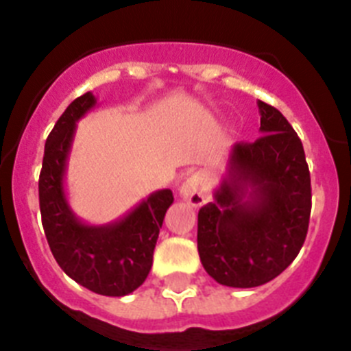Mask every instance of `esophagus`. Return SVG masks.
Returning a JSON list of instances; mask_svg holds the SVG:
<instances>
[{
  "label": "esophagus",
  "mask_w": 351,
  "mask_h": 351,
  "mask_svg": "<svg viewBox=\"0 0 351 351\" xmlns=\"http://www.w3.org/2000/svg\"><path fill=\"white\" fill-rule=\"evenodd\" d=\"M179 195L193 207H200L207 202V188L198 176H190L186 179L179 190Z\"/></svg>",
  "instance_id": "obj_1"
}]
</instances>
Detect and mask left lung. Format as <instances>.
<instances>
[{
	"label": "left lung",
	"mask_w": 351,
	"mask_h": 351,
	"mask_svg": "<svg viewBox=\"0 0 351 351\" xmlns=\"http://www.w3.org/2000/svg\"><path fill=\"white\" fill-rule=\"evenodd\" d=\"M260 133L235 144L214 200L198 210V255L219 285L253 288L299 255L311 214V179L300 138L278 108L258 100Z\"/></svg>",
	"instance_id": "left-lung-1"
}]
</instances>
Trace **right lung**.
<instances>
[{"mask_svg":"<svg viewBox=\"0 0 351 351\" xmlns=\"http://www.w3.org/2000/svg\"><path fill=\"white\" fill-rule=\"evenodd\" d=\"M96 105L91 91L71 101L52 128L38 181L40 213L45 237L64 274L84 288L107 297L137 290L153 265V251L165 213L173 202L170 190H158L105 225H89L71 210L64 191L68 158L77 123Z\"/></svg>","mask_w":351,"mask_h":351,"instance_id":"obj_1","label":"right lung"}]
</instances>
